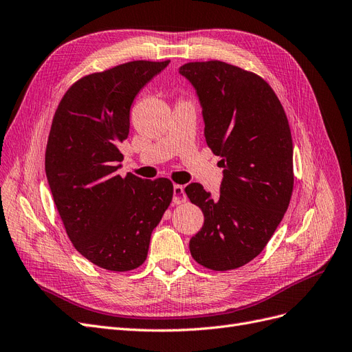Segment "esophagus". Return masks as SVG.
I'll return each mask as SVG.
<instances>
[{
  "instance_id": "esophagus-1",
  "label": "esophagus",
  "mask_w": 352,
  "mask_h": 352,
  "mask_svg": "<svg viewBox=\"0 0 352 352\" xmlns=\"http://www.w3.org/2000/svg\"><path fill=\"white\" fill-rule=\"evenodd\" d=\"M173 192H174V197H173L174 204H181V203L187 201V196H186V191H184L183 186L175 184L173 188Z\"/></svg>"
}]
</instances>
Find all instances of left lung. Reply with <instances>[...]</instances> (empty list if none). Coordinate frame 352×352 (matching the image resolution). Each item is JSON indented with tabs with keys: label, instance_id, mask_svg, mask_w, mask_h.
I'll return each instance as SVG.
<instances>
[{
	"label": "left lung",
	"instance_id": "1",
	"mask_svg": "<svg viewBox=\"0 0 352 352\" xmlns=\"http://www.w3.org/2000/svg\"><path fill=\"white\" fill-rule=\"evenodd\" d=\"M196 89L207 146L223 168L220 196L186 187L204 214L190 239L199 264L214 271L250 263L268 243L293 192V142L287 116L272 88L226 62H190L178 69Z\"/></svg>",
	"mask_w": 352,
	"mask_h": 352
}]
</instances>
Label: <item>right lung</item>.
I'll return each instance as SVG.
<instances>
[{"label":"right lung","instance_id":"obj_1","mask_svg":"<svg viewBox=\"0 0 352 352\" xmlns=\"http://www.w3.org/2000/svg\"><path fill=\"white\" fill-rule=\"evenodd\" d=\"M169 60H133L76 81L60 100L47 139L45 169L75 250L110 271L145 263L152 230L173 200L168 178L117 174L130 107Z\"/></svg>","mask_w":352,"mask_h":352}]
</instances>
